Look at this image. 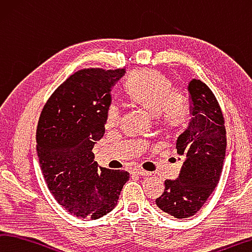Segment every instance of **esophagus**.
Returning a JSON list of instances; mask_svg holds the SVG:
<instances>
[{
	"instance_id": "1",
	"label": "esophagus",
	"mask_w": 252,
	"mask_h": 252,
	"mask_svg": "<svg viewBox=\"0 0 252 252\" xmlns=\"http://www.w3.org/2000/svg\"><path fill=\"white\" fill-rule=\"evenodd\" d=\"M134 174L138 175V176H149V175H151V173H149V171L144 170L142 168H135L134 169Z\"/></svg>"
}]
</instances>
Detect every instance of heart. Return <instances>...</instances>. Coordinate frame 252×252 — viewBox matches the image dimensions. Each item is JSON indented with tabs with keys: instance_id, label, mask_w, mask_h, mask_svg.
Instances as JSON below:
<instances>
[{
	"instance_id": "heart-1",
	"label": "heart",
	"mask_w": 252,
	"mask_h": 252,
	"mask_svg": "<svg viewBox=\"0 0 252 252\" xmlns=\"http://www.w3.org/2000/svg\"><path fill=\"white\" fill-rule=\"evenodd\" d=\"M131 101L157 115L166 125L176 127L186 122L187 99L182 92L173 88L170 79L155 69H139L131 73L125 83ZM121 117L116 104L108 108V123L116 124Z\"/></svg>"
}]
</instances>
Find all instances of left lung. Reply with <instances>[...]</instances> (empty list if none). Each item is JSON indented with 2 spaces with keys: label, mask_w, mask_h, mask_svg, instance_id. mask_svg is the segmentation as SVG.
Returning <instances> with one entry per match:
<instances>
[{
  "label": "left lung",
  "mask_w": 252,
  "mask_h": 252,
  "mask_svg": "<svg viewBox=\"0 0 252 252\" xmlns=\"http://www.w3.org/2000/svg\"><path fill=\"white\" fill-rule=\"evenodd\" d=\"M187 91L191 118L176 140L183 167L178 178L165 180V190L155 200L158 208L178 219L196 215L213 193L227 146L223 116L214 93L196 78Z\"/></svg>",
  "instance_id": "left-lung-1"
}]
</instances>
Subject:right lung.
<instances>
[{
	"label": "right lung",
	"mask_w": 252,
	"mask_h": 252,
	"mask_svg": "<svg viewBox=\"0 0 252 252\" xmlns=\"http://www.w3.org/2000/svg\"><path fill=\"white\" fill-rule=\"evenodd\" d=\"M123 69L85 68L66 79L44 106L36 130V153L48 189L79 218L98 219L117 205L129 179L94 161L95 144L105 134L112 91Z\"/></svg>",
	"instance_id": "right-lung-1"
}]
</instances>
